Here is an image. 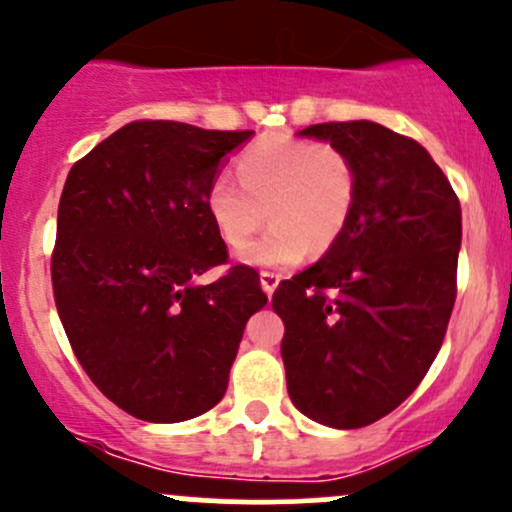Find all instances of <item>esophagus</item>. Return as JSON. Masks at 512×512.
Here are the masks:
<instances>
[{
  "label": "esophagus",
  "mask_w": 512,
  "mask_h": 512,
  "mask_svg": "<svg viewBox=\"0 0 512 512\" xmlns=\"http://www.w3.org/2000/svg\"><path fill=\"white\" fill-rule=\"evenodd\" d=\"M260 284H262V289H265L267 294H272L274 289H277V284H279V274L277 272H260Z\"/></svg>",
  "instance_id": "34e87169"
}]
</instances>
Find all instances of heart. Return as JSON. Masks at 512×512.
<instances>
[{
    "mask_svg": "<svg viewBox=\"0 0 512 512\" xmlns=\"http://www.w3.org/2000/svg\"><path fill=\"white\" fill-rule=\"evenodd\" d=\"M238 176H215L206 208L230 247L245 245L270 213V228L242 250L252 267H289L309 247L326 250L346 228L358 196V169L343 149L282 134L242 149Z\"/></svg>",
    "mask_w": 512,
    "mask_h": 512,
    "instance_id": "heart-1",
    "label": "heart"
}]
</instances>
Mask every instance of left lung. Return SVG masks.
<instances>
[{"mask_svg":"<svg viewBox=\"0 0 512 512\" xmlns=\"http://www.w3.org/2000/svg\"><path fill=\"white\" fill-rule=\"evenodd\" d=\"M299 134L353 159L358 196L326 255L272 297L287 390L314 422L368 427L400 407L437 358L456 301L461 206L427 149L378 122Z\"/></svg>","mask_w":512,"mask_h":512,"instance_id":"obj_1","label":"left lung"}]
</instances>
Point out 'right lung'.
Instances as JSON below:
<instances>
[{
    "mask_svg": "<svg viewBox=\"0 0 512 512\" xmlns=\"http://www.w3.org/2000/svg\"><path fill=\"white\" fill-rule=\"evenodd\" d=\"M252 129L129 122L75 161L58 203L51 279L71 348L95 387L144 422H184L228 390L260 274L230 267L206 208L225 154Z\"/></svg>",
    "mask_w": 512,
    "mask_h": 512,
    "instance_id": "1",
    "label": "right lung"
}]
</instances>
